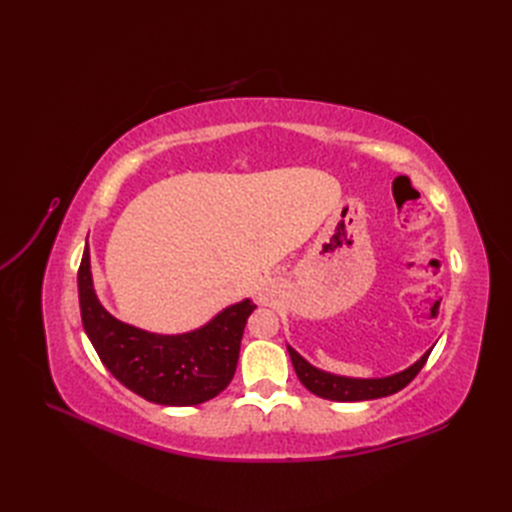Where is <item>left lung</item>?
<instances>
[{
    "instance_id": "1",
    "label": "left lung",
    "mask_w": 512,
    "mask_h": 512,
    "mask_svg": "<svg viewBox=\"0 0 512 512\" xmlns=\"http://www.w3.org/2000/svg\"><path fill=\"white\" fill-rule=\"evenodd\" d=\"M431 350L433 348H429L421 356V359L412 363L408 369L397 371V374H393V376L348 378V376L329 374V371L314 367L312 363H307L297 350L288 346L290 361H292L294 371H297V376L303 382L305 389L312 391L314 395H318L322 399H331V401H367V399H378V397H386V395H393V393L401 391L404 386H408L416 378L418 371L423 369Z\"/></svg>"
}]
</instances>
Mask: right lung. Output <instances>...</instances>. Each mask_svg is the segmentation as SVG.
Wrapping results in <instances>:
<instances>
[{
    "instance_id": "obj_1",
    "label": "right lung",
    "mask_w": 512,
    "mask_h": 512,
    "mask_svg": "<svg viewBox=\"0 0 512 512\" xmlns=\"http://www.w3.org/2000/svg\"><path fill=\"white\" fill-rule=\"evenodd\" d=\"M83 327L111 374L160 406H198L220 395L235 376L245 322L254 303L243 299L188 333L162 335L132 327L106 312L91 277L89 247L79 267Z\"/></svg>"
}]
</instances>
